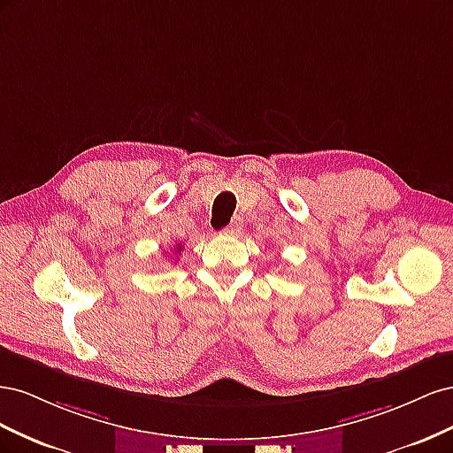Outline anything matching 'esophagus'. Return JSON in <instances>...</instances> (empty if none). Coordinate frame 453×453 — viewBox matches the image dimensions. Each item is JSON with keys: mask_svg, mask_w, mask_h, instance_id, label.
Returning <instances> with one entry per match:
<instances>
[{"mask_svg": "<svg viewBox=\"0 0 453 453\" xmlns=\"http://www.w3.org/2000/svg\"><path fill=\"white\" fill-rule=\"evenodd\" d=\"M242 230H243V221L240 217H234V219H232V223L223 232H225V234H240Z\"/></svg>", "mask_w": 453, "mask_h": 453, "instance_id": "esophagus-1", "label": "esophagus"}]
</instances>
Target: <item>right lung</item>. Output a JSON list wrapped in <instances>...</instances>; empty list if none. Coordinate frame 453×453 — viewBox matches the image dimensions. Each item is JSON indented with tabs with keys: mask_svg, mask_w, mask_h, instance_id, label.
<instances>
[{
	"mask_svg": "<svg viewBox=\"0 0 453 453\" xmlns=\"http://www.w3.org/2000/svg\"><path fill=\"white\" fill-rule=\"evenodd\" d=\"M175 250H180V251H181V245H175Z\"/></svg>",
	"mask_w": 453,
	"mask_h": 453,
	"instance_id": "1",
	"label": "right lung"
}]
</instances>
